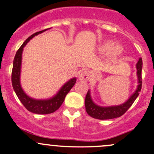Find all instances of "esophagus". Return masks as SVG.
Wrapping results in <instances>:
<instances>
[{"instance_id": "34e87169", "label": "esophagus", "mask_w": 154, "mask_h": 154, "mask_svg": "<svg viewBox=\"0 0 154 154\" xmlns=\"http://www.w3.org/2000/svg\"><path fill=\"white\" fill-rule=\"evenodd\" d=\"M91 77V72L88 71H83L79 74V78L83 81H87Z\"/></svg>"}]
</instances>
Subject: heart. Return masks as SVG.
<instances>
[{"label": "heart", "mask_w": 154, "mask_h": 154, "mask_svg": "<svg viewBox=\"0 0 154 154\" xmlns=\"http://www.w3.org/2000/svg\"><path fill=\"white\" fill-rule=\"evenodd\" d=\"M112 47H113L112 43L107 42L102 46L101 48H100V50H101V51L103 53L106 54V53L109 52L112 49V51H111V52H110L111 57H112V58H116V57H117L118 56L121 54V52H122V48H121L120 46H116V47H114L113 48H112Z\"/></svg>", "instance_id": "heart-1"}]
</instances>
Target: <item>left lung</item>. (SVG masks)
Masks as SVG:
<instances>
[{
  "label": "left lung",
  "mask_w": 154,
  "mask_h": 154,
  "mask_svg": "<svg viewBox=\"0 0 154 154\" xmlns=\"http://www.w3.org/2000/svg\"><path fill=\"white\" fill-rule=\"evenodd\" d=\"M137 76L138 80H139V85H138L137 89L131 95V97L125 102V103L119 106H100L96 105L91 100V95H90V91L88 90L87 92L86 99H85V106H86V112L88 116L96 119L100 120H106V119H112L116 118L121 117L123 116L128 109L132 106L136 99L139 96V92L142 89V60L139 58L137 64Z\"/></svg>",
  "instance_id": "8db88e82"
}]
</instances>
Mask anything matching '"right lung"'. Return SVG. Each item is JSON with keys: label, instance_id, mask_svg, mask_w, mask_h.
I'll use <instances>...</instances> for the list:
<instances>
[{"label": "right lung", "instance_id": "add662e5", "mask_svg": "<svg viewBox=\"0 0 154 154\" xmlns=\"http://www.w3.org/2000/svg\"><path fill=\"white\" fill-rule=\"evenodd\" d=\"M48 29H43V30L36 32L31 35L29 38L26 39V41L23 43L22 45L19 48V49L17 51L16 54L15 56V58L13 60V66H12V84L13 89L15 91V94L18 96L20 101L22 103L24 106L27 110L32 113L40 115L50 114L57 111L62 103H63L65 100V97L69 92L74 85L76 83V78L71 79L69 81H68L66 84L61 88V89L58 91L57 94L52 98L48 99V100H35L33 98H31L28 95L25 94L23 91L22 88L20 83V74H21V56H22L23 48L27 45L31 38H33L35 35L38 34L42 33L47 30Z\"/></svg>", "mask_w": 154, "mask_h": 154}]
</instances>
